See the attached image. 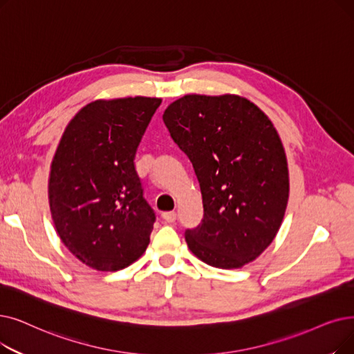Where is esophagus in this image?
<instances>
[{
	"label": "esophagus",
	"mask_w": 354,
	"mask_h": 354,
	"mask_svg": "<svg viewBox=\"0 0 354 354\" xmlns=\"http://www.w3.org/2000/svg\"><path fill=\"white\" fill-rule=\"evenodd\" d=\"M162 218H163L166 223H174V221L176 220V212H175V211L163 212V214H162Z\"/></svg>",
	"instance_id": "obj_1"
}]
</instances>
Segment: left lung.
I'll list each match as a JSON object with an SVG mask.
<instances>
[{"mask_svg": "<svg viewBox=\"0 0 354 354\" xmlns=\"http://www.w3.org/2000/svg\"><path fill=\"white\" fill-rule=\"evenodd\" d=\"M165 126L192 162L204 217L188 228L189 250L209 266L239 269L273 241L289 196L288 163L268 115L237 95H185Z\"/></svg>", "mask_w": 354, "mask_h": 354, "instance_id": "obj_1", "label": "left lung"}]
</instances>
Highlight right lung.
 Here are the masks:
<instances>
[{
	"label": "right lung",
	"instance_id": "obj_1",
	"mask_svg": "<svg viewBox=\"0 0 354 354\" xmlns=\"http://www.w3.org/2000/svg\"><path fill=\"white\" fill-rule=\"evenodd\" d=\"M160 98L85 105L56 149L49 203L60 240L86 266L115 272L139 259L156 215L143 196L134 158Z\"/></svg>",
	"mask_w": 354,
	"mask_h": 354
}]
</instances>
